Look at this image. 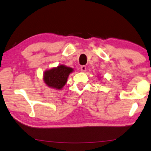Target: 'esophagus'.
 <instances>
[{"mask_svg": "<svg viewBox=\"0 0 151 151\" xmlns=\"http://www.w3.org/2000/svg\"><path fill=\"white\" fill-rule=\"evenodd\" d=\"M81 70L82 72H85L87 70V67L85 66H81Z\"/></svg>", "mask_w": 151, "mask_h": 151, "instance_id": "34e87169", "label": "esophagus"}]
</instances>
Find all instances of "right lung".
Returning a JSON list of instances; mask_svg holds the SVG:
<instances>
[{"label": "right lung", "instance_id": "right-lung-1", "mask_svg": "<svg viewBox=\"0 0 151 151\" xmlns=\"http://www.w3.org/2000/svg\"><path fill=\"white\" fill-rule=\"evenodd\" d=\"M73 68L64 65H60L56 68L47 70L44 74V81L45 84L51 88L61 89L67 82Z\"/></svg>", "mask_w": 151, "mask_h": 151}]
</instances>
